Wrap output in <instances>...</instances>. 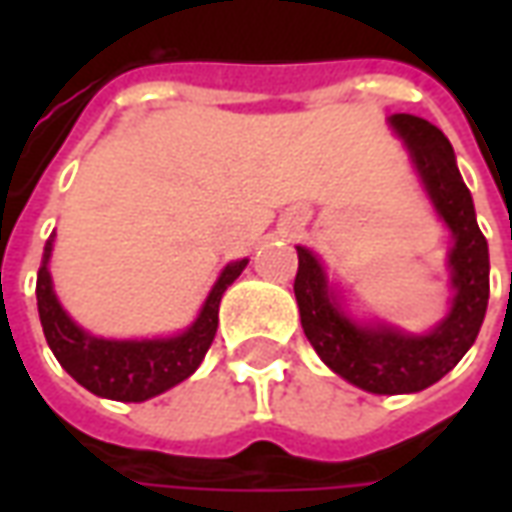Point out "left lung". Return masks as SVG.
Returning a JSON list of instances; mask_svg holds the SVG:
<instances>
[{
	"label": "left lung",
	"instance_id": "1",
	"mask_svg": "<svg viewBox=\"0 0 512 512\" xmlns=\"http://www.w3.org/2000/svg\"><path fill=\"white\" fill-rule=\"evenodd\" d=\"M389 126L406 142L433 208L455 238L450 249L455 296L447 318L428 334L351 321L340 310L318 257L304 246H296L293 293L301 329L337 376L373 395H408L447 376L477 340L488 307V241L477 227L472 194L458 172L450 139L417 115H392Z\"/></svg>",
	"mask_w": 512,
	"mask_h": 512
}]
</instances>
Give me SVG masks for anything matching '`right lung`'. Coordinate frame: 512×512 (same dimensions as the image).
Masks as SVG:
<instances>
[{
  "instance_id": "obj_1",
  "label": "right lung",
  "mask_w": 512,
  "mask_h": 512,
  "mask_svg": "<svg viewBox=\"0 0 512 512\" xmlns=\"http://www.w3.org/2000/svg\"><path fill=\"white\" fill-rule=\"evenodd\" d=\"M51 238L43 252V266L38 271V312L43 323L46 343L57 356L68 376H73L93 395L142 403L147 397L167 392L200 367L208 354L216 326H219V301L224 290L233 285L249 260H235L216 279V285L202 304L197 321L189 329L164 340H104L93 337L68 318L60 301L54 296L49 274Z\"/></svg>"
}]
</instances>
